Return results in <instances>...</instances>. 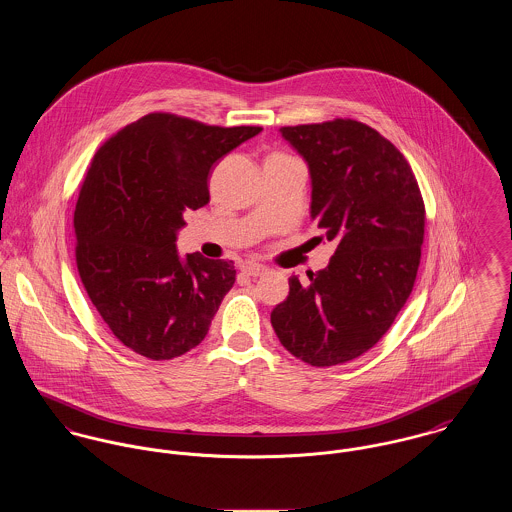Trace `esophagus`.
<instances>
[{
    "mask_svg": "<svg viewBox=\"0 0 512 512\" xmlns=\"http://www.w3.org/2000/svg\"><path fill=\"white\" fill-rule=\"evenodd\" d=\"M241 271H243L247 277H261V275L267 273V267H265V265H259V263H247V265H243Z\"/></svg>",
    "mask_w": 512,
    "mask_h": 512,
    "instance_id": "34e87169",
    "label": "esophagus"
}]
</instances>
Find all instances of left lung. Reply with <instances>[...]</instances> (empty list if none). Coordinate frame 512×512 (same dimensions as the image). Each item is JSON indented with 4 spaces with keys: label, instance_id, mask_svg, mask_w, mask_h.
Returning <instances> with one entry per match:
<instances>
[{
    "label": "left lung",
    "instance_id": "8db88e82",
    "mask_svg": "<svg viewBox=\"0 0 512 512\" xmlns=\"http://www.w3.org/2000/svg\"><path fill=\"white\" fill-rule=\"evenodd\" d=\"M281 133L308 163L310 218L338 247L308 283L288 279L271 324L294 357L332 367L369 351L406 304L420 265L424 200L402 153L361 121L338 117Z\"/></svg>",
    "mask_w": 512,
    "mask_h": 512
}]
</instances>
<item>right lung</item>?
<instances>
[{
  "label": "right lung",
  "mask_w": 512,
  "mask_h": 512,
  "mask_svg": "<svg viewBox=\"0 0 512 512\" xmlns=\"http://www.w3.org/2000/svg\"><path fill=\"white\" fill-rule=\"evenodd\" d=\"M261 127L149 114L94 155L74 210L76 267L117 340L163 361L206 338L235 283L231 261L176 249L184 212L210 202L216 161Z\"/></svg>",
  "instance_id": "obj_1"
}]
</instances>
